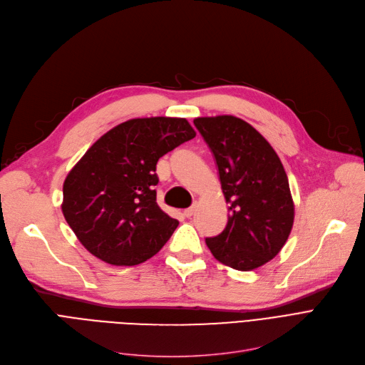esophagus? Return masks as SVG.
<instances>
[{"instance_id":"esophagus-1","label":"esophagus","mask_w":365,"mask_h":365,"mask_svg":"<svg viewBox=\"0 0 365 365\" xmlns=\"http://www.w3.org/2000/svg\"><path fill=\"white\" fill-rule=\"evenodd\" d=\"M195 205H192V207H189V208H186L185 212H183V215L186 216V217H190V216H194V213H195Z\"/></svg>"}]
</instances>
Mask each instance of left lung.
Listing matches in <instances>:
<instances>
[{
    "mask_svg": "<svg viewBox=\"0 0 365 365\" xmlns=\"http://www.w3.org/2000/svg\"><path fill=\"white\" fill-rule=\"evenodd\" d=\"M213 152L229 204L222 234L205 238L213 256L237 271L274 259L293 227L294 202L282 163L262 134L232 115L194 120Z\"/></svg>",
    "mask_w": 365,
    "mask_h": 365,
    "instance_id": "left-lung-1",
    "label": "left lung"
}]
</instances>
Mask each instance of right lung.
Returning <instances> with one entry per match:
<instances>
[{
  "label": "right lung",
  "instance_id": "right-lung-1",
  "mask_svg": "<svg viewBox=\"0 0 365 365\" xmlns=\"http://www.w3.org/2000/svg\"><path fill=\"white\" fill-rule=\"evenodd\" d=\"M195 134L185 118L128 120L73 165L63 183L62 212L93 256L134 266L161 250L179 222L157 204V163Z\"/></svg>",
  "mask_w": 365,
  "mask_h": 365
}]
</instances>
